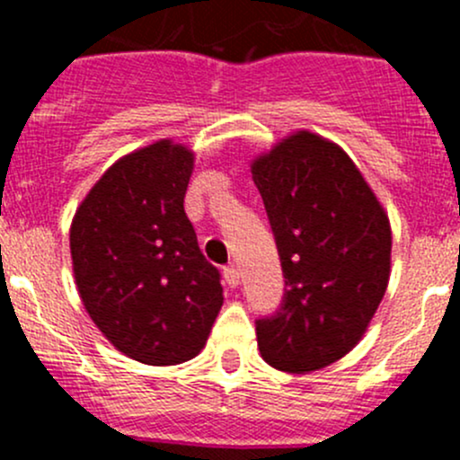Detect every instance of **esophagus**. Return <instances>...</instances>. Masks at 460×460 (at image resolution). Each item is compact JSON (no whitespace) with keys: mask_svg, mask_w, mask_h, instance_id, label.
I'll return each mask as SVG.
<instances>
[{"mask_svg":"<svg viewBox=\"0 0 460 460\" xmlns=\"http://www.w3.org/2000/svg\"><path fill=\"white\" fill-rule=\"evenodd\" d=\"M225 280H226V285L229 287H238L240 285V269L235 267V264H229V267H225Z\"/></svg>","mask_w":460,"mask_h":460,"instance_id":"obj_1","label":"esophagus"}]
</instances>
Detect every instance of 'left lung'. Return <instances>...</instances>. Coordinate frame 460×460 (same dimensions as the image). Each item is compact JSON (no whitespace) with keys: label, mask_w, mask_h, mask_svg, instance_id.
I'll list each match as a JSON object with an SVG mask.
<instances>
[{"label":"left lung","mask_w":460,"mask_h":460,"mask_svg":"<svg viewBox=\"0 0 460 460\" xmlns=\"http://www.w3.org/2000/svg\"><path fill=\"white\" fill-rule=\"evenodd\" d=\"M285 273V300L256 323L271 367L307 374L349 354L392 271V226L338 144L296 131L252 162Z\"/></svg>","instance_id":"8db88e82"}]
</instances>
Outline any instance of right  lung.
Returning <instances> with one entry per match:
<instances>
[{
  "label": "right lung",
  "mask_w": 460,
  "mask_h": 460,
  "mask_svg": "<svg viewBox=\"0 0 460 460\" xmlns=\"http://www.w3.org/2000/svg\"><path fill=\"white\" fill-rule=\"evenodd\" d=\"M191 148L157 140L119 157L77 207L71 258L84 309L144 365H180L207 345L222 307L217 269L184 213Z\"/></svg>",
  "instance_id": "1"
}]
</instances>
